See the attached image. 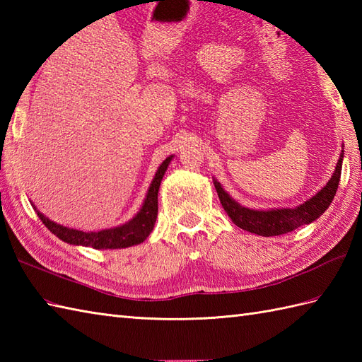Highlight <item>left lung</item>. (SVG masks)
Wrapping results in <instances>:
<instances>
[{
  "instance_id": "8db88e82",
  "label": "left lung",
  "mask_w": 362,
  "mask_h": 362,
  "mask_svg": "<svg viewBox=\"0 0 362 362\" xmlns=\"http://www.w3.org/2000/svg\"><path fill=\"white\" fill-rule=\"evenodd\" d=\"M344 152V151H342ZM342 157L337 160V165L332 179L328 180L327 185L322 188L316 196L308 199L305 204L296 206V209H276V210H250L245 206L235 202L224 189L221 183L213 179L214 188L218 191L219 201L224 206V210L236 224L243 230H247L250 233H257L261 236H276L292 232L302 226L311 224L316 221L322 213H324L329 204L333 202L334 194L337 191V185L341 180V169H342Z\"/></svg>"
}]
</instances>
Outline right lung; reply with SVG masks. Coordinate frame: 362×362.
<instances>
[{"mask_svg": "<svg viewBox=\"0 0 362 362\" xmlns=\"http://www.w3.org/2000/svg\"><path fill=\"white\" fill-rule=\"evenodd\" d=\"M171 158L173 156L168 157L163 163L160 165L158 171L156 173V177H153L149 187L148 196L144 199L141 210L136 213V216L132 221H129L124 226L101 230V232H81V230L68 228L56 224V222H52L46 216H43L40 211H37V216L40 218L45 227L48 228L51 233H54L59 240H62L68 244L86 245V247L93 249H124L130 247V245L140 244L149 236L153 224H156L158 211V188L168 165L171 163Z\"/></svg>", "mask_w": 362, "mask_h": 362, "instance_id": "obj_1", "label": "right lung"}]
</instances>
